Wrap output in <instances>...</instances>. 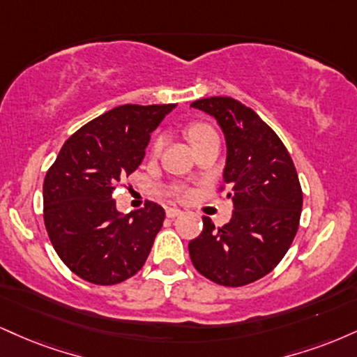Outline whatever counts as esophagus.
<instances>
[{"label": "esophagus", "mask_w": 357, "mask_h": 357, "mask_svg": "<svg viewBox=\"0 0 357 357\" xmlns=\"http://www.w3.org/2000/svg\"><path fill=\"white\" fill-rule=\"evenodd\" d=\"M181 213H183L181 209H178V208H167L166 209V216L167 218H176V216H179Z\"/></svg>", "instance_id": "1"}]
</instances>
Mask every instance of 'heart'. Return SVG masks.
Returning <instances> with one entry per match:
<instances>
[{
	"label": "heart",
	"instance_id": "b5f03b06",
	"mask_svg": "<svg viewBox=\"0 0 357 357\" xmlns=\"http://www.w3.org/2000/svg\"><path fill=\"white\" fill-rule=\"evenodd\" d=\"M186 136H188V139L191 141L192 146H197V144L204 143V141H209V139H218L216 131H214L213 128L206 123H195V124H191V126H188ZM162 146H165V136H158L153 143V154H160Z\"/></svg>",
	"mask_w": 357,
	"mask_h": 357
}]
</instances>
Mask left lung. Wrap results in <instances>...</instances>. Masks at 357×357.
Listing matches in <instances>:
<instances>
[{
    "label": "left lung",
    "instance_id": "left-lung-1",
    "mask_svg": "<svg viewBox=\"0 0 357 357\" xmlns=\"http://www.w3.org/2000/svg\"><path fill=\"white\" fill-rule=\"evenodd\" d=\"M191 106L211 114L225 132L222 178L234 204L222 227L203 218V233L188 246L191 261L216 284L246 286L271 273L293 243L303 209L301 184L286 146L251 108L227 96Z\"/></svg>",
    "mask_w": 357,
    "mask_h": 357
}]
</instances>
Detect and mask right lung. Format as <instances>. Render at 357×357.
I'll return each instance as SVG.
<instances>
[{
    "label": "right lung",
    "mask_w": 357,
    "mask_h": 357,
    "mask_svg": "<svg viewBox=\"0 0 357 357\" xmlns=\"http://www.w3.org/2000/svg\"><path fill=\"white\" fill-rule=\"evenodd\" d=\"M176 105H124L84 124L63 144L43 184L50 241L76 276L100 286L126 281L143 268L165 209L153 201L130 214L113 191L137 169L151 132Z\"/></svg>",
    "instance_id": "1"
}]
</instances>
